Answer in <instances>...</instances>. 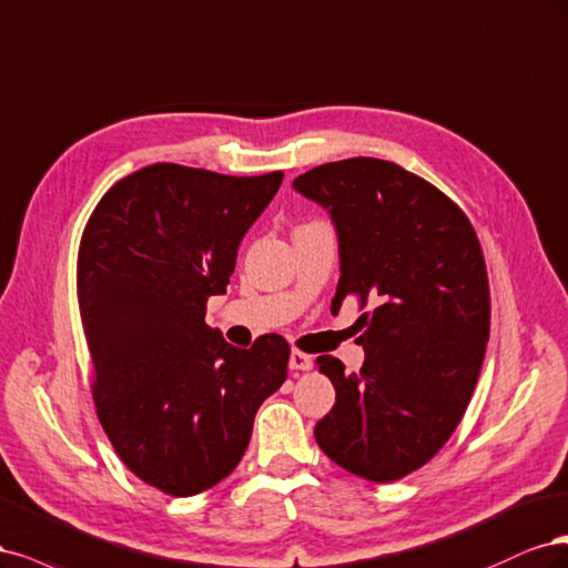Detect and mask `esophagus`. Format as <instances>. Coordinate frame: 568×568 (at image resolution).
<instances>
[{"label": "esophagus", "instance_id": "1", "mask_svg": "<svg viewBox=\"0 0 568 568\" xmlns=\"http://www.w3.org/2000/svg\"><path fill=\"white\" fill-rule=\"evenodd\" d=\"M290 368L292 371H308L311 368V356L300 352V349H292V354H290Z\"/></svg>", "mask_w": 568, "mask_h": 568}]
</instances>
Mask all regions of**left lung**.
Returning a JSON list of instances; mask_svg holds the SVG:
<instances>
[{"label": "left lung", "instance_id": "left-lung-1", "mask_svg": "<svg viewBox=\"0 0 568 568\" xmlns=\"http://www.w3.org/2000/svg\"><path fill=\"white\" fill-rule=\"evenodd\" d=\"M292 186L337 229L333 314L346 297L365 308L363 368L316 358L337 392L316 442L356 477L396 481L442 450L477 387L490 333L479 237L448 195L387 160L327 162Z\"/></svg>", "mask_w": 568, "mask_h": 568}]
</instances>
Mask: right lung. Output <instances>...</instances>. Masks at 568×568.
<instances>
[{
	"label": "right lung",
	"instance_id": "obj_1",
	"mask_svg": "<svg viewBox=\"0 0 568 568\" xmlns=\"http://www.w3.org/2000/svg\"><path fill=\"white\" fill-rule=\"evenodd\" d=\"M281 181L158 162L111 186L84 226L78 300L99 423L120 460L168 496L229 477L287 377L281 335L237 349L205 323Z\"/></svg>",
	"mask_w": 568,
	"mask_h": 568
}]
</instances>
